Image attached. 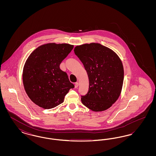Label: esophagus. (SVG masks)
Listing matches in <instances>:
<instances>
[{
    "instance_id": "esophagus-1",
    "label": "esophagus",
    "mask_w": 156,
    "mask_h": 156,
    "mask_svg": "<svg viewBox=\"0 0 156 156\" xmlns=\"http://www.w3.org/2000/svg\"><path fill=\"white\" fill-rule=\"evenodd\" d=\"M78 85H79L78 82H75V88H77V87H78Z\"/></svg>"
}]
</instances>
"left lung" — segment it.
<instances>
[{
  "label": "left lung",
  "instance_id": "8db88e82",
  "mask_svg": "<svg viewBox=\"0 0 156 156\" xmlns=\"http://www.w3.org/2000/svg\"><path fill=\"white\" fill-rule=\"evenodd\" d=\"M74 52L89 78L88 92L81 96L82 103L93 111L108 109L122 89L124 70L120 58L111 49L94 43L77 45Z\"/></svg>",
  "mask_w": 156,
  "mask_h": 156
}]
</instances>
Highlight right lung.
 <instances>
[{
  "label": "right lung",
  "instance_id": "add662e5",
  "mask_svg": "<svg viewBox=\"0 0 156 156\" xmlns=\"http://www.w3.org/2000/svg\"><path fill=\"white\" fill-rule=\"evenodd\" d=\"M69 44L48 43L34 50L23 68V82L30 99L44 109L62 104L69 89L74 88L59 65L73 49Z\"/></svg>",
  "mask_w": 156,
  "mask_h": 156
}]
</instances>
